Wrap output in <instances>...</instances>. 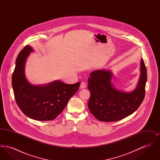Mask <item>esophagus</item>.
Returning a JSON list of instances; mask_svg holds the SVG:
<instances>
[{
	"instance_id": "esophagus-1",
	"label": "esophagus",
	"mask_w": 160,
	"mask_h": 160,
	"mask_svg": "<svg viewBox=\"0 0 160 160\" xmlns=\"http://www.w3.org/2000/svg\"><path fill=\"white\" fill-rule=\"evenodd\" d=\"M86 88V84L85 82H82L81 85H80V88L81 89H84V88Z\"/></svg>"
}]
</instances>
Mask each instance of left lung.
Wrapping results in <instances>:
<instances>
[{
	"label": "left lung",
	"instance_id": "8db88e82",
	"mask_svg": "<svg viewBox=\"0 0 160 160\" xmlns=\"http://www.w3.org/2000/svg\"><path fill=\"white\" fill-rule=\"evenodd\" d=\"M88 78L91 97L89 111L98 120L115 122L132 114L143 102L147 80V71L143 59L137 88L129 93L116 90L111 82L112 73L106 70L93 71Z\"/></svg>",
	"mask_w": 160,
	"mask_h": 160
}]
</instances>
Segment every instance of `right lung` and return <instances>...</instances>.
<instances>
[{"label": "right lung", "mask_w": 160, "mask_h": 160, "mask_svg": "<svg viewBox=\"0 0 160 160\" xmlns=\"http://www.w3.org/2000/svg\"><path fill=\"white\" fill-rule=\"evenodd\" d=\"M33 52L28 45L18 54L12 76L15 101L24 114L32 119L45 121L54 119L61 114L69 99L78 90L80 82L73 84L55 81L43 86L29 83L24 74V66Z\"/></svg>", "instance_id": "right-lung-1"}]
</instances>
